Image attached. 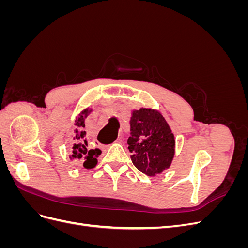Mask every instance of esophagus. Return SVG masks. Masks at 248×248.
<instances>
[{
    "mask_svg": "<svg viewBox=\"0 0 248 248\" xmlns=\"http://www.w3.org/2000/svg\"><path fill=\"white\" fill-rule=\"evenodd\" d=\"M120 141H121V140H117L115 142H120Z\"/></svg>",
    "mask_w": 248,
    "mask_h": 248,
    "instance_id": "esophagus-1",
    "label": "esophagus"
}]
</instances>
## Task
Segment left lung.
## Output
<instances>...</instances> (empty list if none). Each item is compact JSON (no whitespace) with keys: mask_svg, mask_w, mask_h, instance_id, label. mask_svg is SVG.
I'll use <instances>...</instances> for the list:
<instances>
[{"mask_svg":"<svg viewBox=\"0 0 248 248\" xmlns=\"http://www.w3.org/2000/svg\"><path fill=\"white\" fill-rule=\"evenodd\" d=\"M127 144L134 167L150 177L169 169L175 155L174 134L160 112L152 108L132 111Z\"/></svg>","mask_w":248,"mask_h":248,"instance_id":"8db88e82","label":"left lung"}]
</instances>
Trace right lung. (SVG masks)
Returning a JSON list of instances; mask_svg holds the SVG:
<instances>
[{"label": "right lung", "mask_w": 248, "mask_h": 248, "mask_svg": "<svg viewBox=\"0 0 248 248\" xmlns=\"http://www.w3.org/2000/svg\"><path fill=\"white\" fill-rule=\"evenodd\" d=\"M92 109L86 108L82 110L76 119V130H74V138L72 144V154L70 158L80 160L84 162V167L86 169H92L97 164V157L101 154L99 149L90 148L88 140H86V131L85 121L88 115L91 112Z\"/></svg>", "instance_id": "obj_1"}]
</instances>
